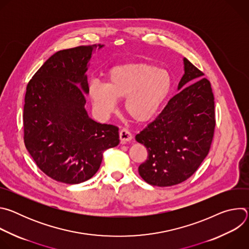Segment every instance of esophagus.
Returning a JSON list of instances; mask_svg holds the SVG:
<instances>
[{
  "label": "esophagus",
  "instance_id": "1",
  "mask_svg": "<svg viewBox=\"0 0 249 249\" xmlns=\"http://www.w3.org/2000/svg\"><path fill=\"white\" fill-rule=\"evenodd\" d=\"M132 134L126 130V129H122L120 132H119V139L121 141L122 144H126L128 143V142H130L132 140Z\"/></svg>",
  "mask_w": 249,
  "mask_h": 249
}]
</instances>
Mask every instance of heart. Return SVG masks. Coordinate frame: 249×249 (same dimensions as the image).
Returning a JSON list of instances; mask_svg holds the SVG:
<instances>
[{"label":"heart","instance_id":"1","mask_svg":"<svg viewBox=\"0 0 249 249\" xmlns=\"http://www.w3.org/2000/svg\"><path fill=\"white\" fill-rule=\"evenodd\" d=\"M172 89V78L165 69L136 62L113 67L106 84L92 82L89 95L94 108L103 115L113 112L117 99H125L124 110L136 123H146L159 112Z\"/></svg>","mask_w":249,"mask_h":249}]
</instances>
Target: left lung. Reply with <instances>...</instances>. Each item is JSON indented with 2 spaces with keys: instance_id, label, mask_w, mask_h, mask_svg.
I'll return each instance as SVG.
<instances>
[{
  "instance_id": "left-lung-1",
  "label": "left lung",
  "mask_w": 249,
  "mask_h": 249,
  "mask_svg": "<svg viewBox=\"0 0 249 249\" xmlns=\"http://www.w3.org/2000/svg\"><path fill=\"white\" fill-rule=\"evenodd\" d=\"M183 65L178 92L136 135V141L148 151L139 174L154 186H172L189 178L207 157L214 135L215 103L211 84L201 79L204 74L186 58Z\"/></svg>"
}]
</instances>
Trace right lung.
<instances>
[{
  "instance_id": "obj_1",
  "label": "right lung",
  "mask_w": 249,
  "mask_h": 249,
  "mask_svg": "<svg viewBox=\"0 0 249 249\" xmlns=\"http://www.w3.org/2000/svg\"><path fill=\"white\" fill-rule=\"evenodd\" d=\"M104 45L60 50L29 81L24 98L25 147L37 166L66 184L89 180L102 153L119 144L118 128L93 121L85 108L87 71Z\"/></svg>"
}]
</instances>
